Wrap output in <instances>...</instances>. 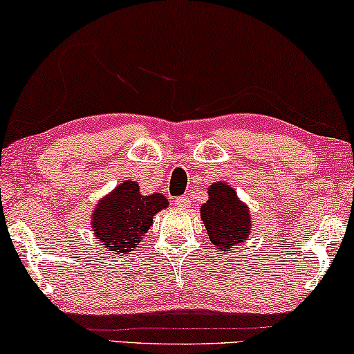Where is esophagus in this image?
<instances>
[{"label":"esophagus","mask_w":354,"mask_h":354,"mask_svg":"<svg viewBox=\"0 0 354 354\" xmlns=\"http://www.w3.org/2000/svg\"><path fill=\"white\" fill-rule=\"evenodd\" d=\"M174 205H176L177 207H183V209H185V207L190 206L192 203L187 196H178V198H176V200H174Z\"/></svg>","instance_id":"1"}]
</instances>
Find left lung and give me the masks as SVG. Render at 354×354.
I'll use <instances>...</instances> for the list:
<instances>
[{"label": "left lung", "mask_w": 354, "mask_h": 354, "mask_svg": "<svg viewBox=\"0 0 354 354\" xmlns=\"http://www.w3.org/2000/svg\"><path fill=\"white\" fill-rule=\"evenodd\" d=\"M200 212L209 240L221 253H229L232 248L245 243L253 230L250 207L227 182H214L207 188V201L200 207Z\"/></svg>", "instance_id": "1"}]
</instances>
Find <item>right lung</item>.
<instances>
[{
    "mask_svg": "<svg viewBox=\"0 0 354 354\" xmlns=\"http://www.w3.org/2000/svg\"><path fill=\"white\" fill-rule=\"evenodd\" d=\"M167 206L162 193L143 195L138 182L125 180L100 198L91 211L90 227L108 253H130L153 225V217Z\"/></svg>",
    "mask_w": 354,
    "mask_h": 354,
    "instance_id": "1",
    "label": "right lung"
}]
</instances>
